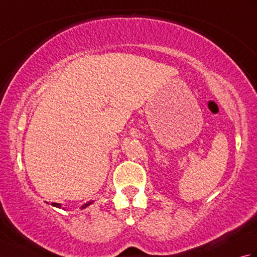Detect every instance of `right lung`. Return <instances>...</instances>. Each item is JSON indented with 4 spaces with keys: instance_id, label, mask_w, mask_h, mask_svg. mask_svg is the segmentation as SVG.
<instances>
[{
    "instance_id": "obj_1",
    "label": "right lung",
    "mask_w": 257,
    "mask_h": 257,
    "mask_svg": "<svg viewBox=\"0 0 257 257\" xmlns=\"http://www.w3.org/2000/svg\"><path fill=\"white\" fill-rule=\"evenodd\" d=\"M94 202H95V201H88V202H87V203H85V204L81 205L80 209H83V210H84V209H86L87 206H89L90 204L94 203ZM52 205H53V206H55V207H58V209H62V204H61V203H52ZM63 209H64V207H63Z\"/></svg>"
}]
</instances>
